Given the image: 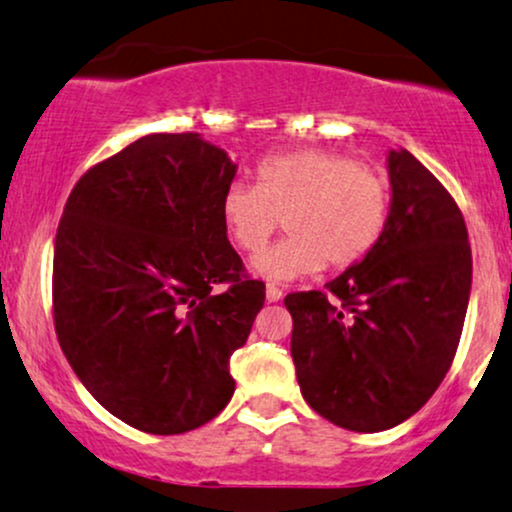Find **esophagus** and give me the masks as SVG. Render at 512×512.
<instances>
[{
  "label": "esophagus",
  "mask_w": 512,
  "mask_h": 512,
  "mask_svg": "<svg viewBox=\"0 0 512 512\" xmlns=\"http://www.w3.org/2000/svg\"><path fill=\"white\" fill-rule=\"evenodd\" d=\"M281 298H284V293H281L279 286L267 284V301H269V303H279Z\"/></svg>",
  "instance_id": "esophagus-1"
}]
</instances>
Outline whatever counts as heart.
Here are the masks:
<instances>
[{
	"mask_svg": "<svg viewBox=\"0 0 512 512\" xmlns=\"http://www.w3.org/2000/svg\"><path fill=\"white\" fill-rule=\"evenodd\" d=\"M257 185L233 182L221 197V219L240 250L267 243L284 216L289 236L252 257V272L274 281L356 264L375 248L390 214L383 175L356 158L322 149L267 156L255 168Z\"/></svg>",
	"mask_w": 512,
	"mask_h": 512,
	"instance_id": "obj_1",
	"label": "heart"
}]
</instances>
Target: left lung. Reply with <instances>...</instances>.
I'll use <instances>...</instances> for the list:
<instances>
[{
    "label": "left lung",
    "instance_id": "left-lung-1",
    "mask_svg": "<svg viewBox=\"0 0 512 512\" xmlns=\"http://www.w3.org/2000/svg\"><path fill=\"white\" fill-rule=\"evenodd\" d=\"M387 175L390 214L375 248L325 284L327 293L284 298L305 402L356 433L387 431L431 399L455 358L472 291L455 199L407 149H390Z\"/></svg>",
    "mask_w": 512,
    "mask_h": 512
}]
</instances>
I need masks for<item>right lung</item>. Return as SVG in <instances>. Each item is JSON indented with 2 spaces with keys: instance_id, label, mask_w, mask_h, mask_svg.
Instances as JSON below:
<instances>
[{
  "instance_id": "add662e5",
  "label": "right lung",
  "mask_w": 512,
  "mask_h": 512,
  "mask_svg": "<svg viewBox=\"0 0 512 512\" xmlns=\"http://www.w3.org/2000/svg\"><path fill=\"white\" fill-rule=\"evenodd\" d=\"M236 170L202 134H146L88 170L64 207L57 339L86 390L144 433L199 428L236 392L228 361L264 305L221 219Z\"/></svg>"
}]
</instances>
